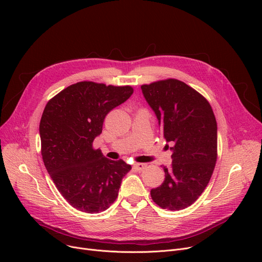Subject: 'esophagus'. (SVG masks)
Instances as JSON below:
<instances>
[{
    "label": "esophagus",
    "instance_id": "esophagus-1",
    "mask_svg": "<svg viewBox=\"0 0 262 262\" xmlns=\"http://www.w3.org/2000/svg\"><path fill=\"white\" fill-rule=\"evenodd\" d=\"M137 170L138 171H142L143 169H145L146 168V163H141V162H139V163H135V166H134Z\"/></svg>",
    "mask_w": 262,
    "mask_h": 262
}]
</instances>
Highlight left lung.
Instances as JSON below:
<instances>
[{
	"mask_svg": "<svg viewBox=\"0 0 262 262\" xmlns=\"http://www.w3.org/2000/svg\"><path fill=\"white\" fill-rule=\"evenodd\" d=\"M141 90L163 138L172 145V166L163 167L164 181L150 190V196L162 209L187 208L207 187L216 162L217 127L212 108L202 94L178 79L142 85Z\"/></svg>",
	"mask_w": 262,
	"mask_h": 262,
	"instance_id": "obj_1",
	"label": "left lung"
}]
</instances>
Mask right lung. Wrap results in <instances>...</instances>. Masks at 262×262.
<instances>
[{
	"mask_svg": "<svg viewBox=\"0 0 262 262\" xmlns=\"http://www.w3.org/2000/svg\"><path fill=\"white\" fill-rule=\"evenodd\" d=\"M133 92L130 86L79 81L55 95L43 110L39 133L45 166L60 194L79 211L109 208L132 169L122 159L106 158L92 143L107 114Z\"/></svg>",
	"mask_w": 262,
	"mask_h": 262,
	"instance_id": "1",
	"label": "right lung"
}]
</instances>
